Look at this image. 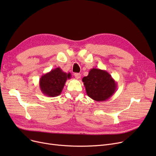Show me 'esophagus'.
<instances>
[{"label":"esophagus","instance_id":"34e87169","mask_svg":"<svg viewBox=\"0 0 156 156\" xmlns=\"http://www.w3.org/2000/svg\"><path fill=\"white\" fill-rule=\"evenodd\" d=\"M75 77L76 79H80L81 78V75H80V73H75Z\"/></svg>","mask_w":156,"mask_h":156}]
</instances>
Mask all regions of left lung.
Wrapping results in <instances>:
<instances>
[{"label": "left lung", "mask_w": 156, "mask_h": 156, "mask_svg": "<svg viewBox=\"0 0 156 156\" xmlns=\"http://www.w3.org/2000/svg\"><path fill=\"white\" fill-rule=\"evenodd\" d=\"M82 81L87 95L97 102L107 101L117 90L118 83L105 70L92 68Z\"/></svg>", "instance_id": "left-lung-1"}]
</instances>
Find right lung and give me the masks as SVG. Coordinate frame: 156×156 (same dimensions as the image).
Returning a JSON list of instances; mask_svg holds the SVG:
<instances>
[{"label":"right lung","instance_id":"add662e5","mask_svg":"<svg viewBox=\"0 0 156 156\" xmlns=\"http://www.w3.org/2000/svg\"><path fill=\"white\" fill-rule=\"evenodd\" d=\"M70 73H66L57 68L44 74L39 80L40 90L46 96L57 97L61 94L67 80L70 79Z\"/></svg>","mask_w":156,"mask_h":156}]
</instances>
